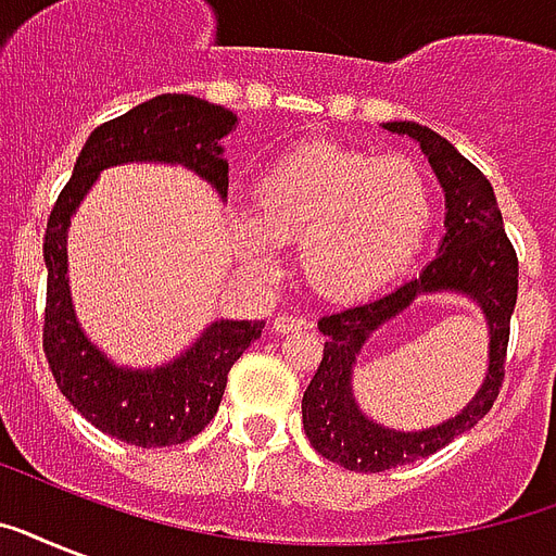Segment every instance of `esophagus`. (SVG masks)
Wrapping results in <instances>:
<instances>
[{"label":"esophagus","instance_id":"esophagus-1","mask_svg":"<svg viewBox=\"0 0 556 556\" xmlns=\"http://www.w3.org/2000/svg\"><path fill=\"white\" fill-rule=\"evenodd\" d=\"M270 326H274L277 334H291V331L305 329V320L303 317H294V314H277V317L270 320Z\"/></svg>","mask_w":556,"mask_h":556}]
</instances>
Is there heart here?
Here are the masks:
<instances>
[{"label":"heart","instance_id":"obj_1","mask_svg":"<svg viewBox=\"0 0 556 556\" xmlns=\"http://www.w3.org/2000/svg\"><path fill=\"white\" fill-rule=\"evenodd\" d=\"M430 227L432 192L413 161L308 143L262 173L236 248L253 268H268L274 244H294L314 294L357 303L413 265Z\"/></svg>","mask_w":556,"mask_h":556}]
</instances>
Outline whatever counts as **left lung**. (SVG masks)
<instances>
[{
	"mask_svg": "<svg viewBox=\"0 0 556 556\" xmlns=\"http://www.w3.org/2000/svg\"><path fill=\"white\" fill-rule=\"evenodd\" d=\"M383 126L389 132L409 135L421 143V152L444 187L447 233L439 244V256L418 277L380 300L326 314L317 323V329L329 340L303 395L305 435L323 458L361 473H380L432 456L491 413L505 378L510 314L517 305L519 286L517 251L505 236L500 204L482 169H476L447 138L427 126L413 121H392ZM435 290L465 293L483 308L492 334L489 375L475 401L456 419L418 433L389 431L366 419L354 404L351 369L371 330L403 311L415 295Z\"/></svg>",
	"mask_w": 556,
	"mask_h": 556,
	"instance_id": "left-lung-1",
	"label": "left lung"
}]
</instances>
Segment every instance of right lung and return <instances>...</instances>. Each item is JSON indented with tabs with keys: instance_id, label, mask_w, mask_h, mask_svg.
Here are the masks:
<instances>
[{
	"instance_id": "obj_1",
	"label": "right lung",
	"mask_w": 556,
	"mask_h": 556,
	"mask_svg": "<svg viewBox=\"0 0 556 556\" xmlns=\"http://www.w3.org/2000/svg\"><path fill=\"white\" fill-rule=\"evenodd\" d=\"M233 126V112L190 94L147 100L89 135L68 185L48 216L42 244L48 268L42 349L48 369L86 421L135 447H173L199 435L222 404L227 371L253 340L262 338L265 320H216L185 355L159 369L115 366L98 346H91L74 317L65 277L68 225L100 169L129 161L181 164L227 199L222 138Z\"/></svg>"
}]
</instances>
